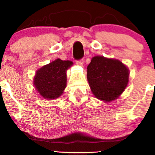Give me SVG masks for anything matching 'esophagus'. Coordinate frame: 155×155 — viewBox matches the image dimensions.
<instances>
[{
	"label": "esophagus",
	"mask_w": 155,
	"mask_h": 155,
	"mask_svg": "<svg viewBox=\"0 0 155 155\" xmlns=\"http://www.w3.org/2000/svg\"><path fill=\"white\" fill-rule=\"evenodd\" d=\"M76 64L79 66H83L84 64V61L83 60H79V61H76Z\"/></svg>",
	"instance_id": "34e87169"
}]
</instances>
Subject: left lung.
<instances>
[{
    "instance_id": "left-lung-1",
    "label": "left lung",
    "mask_w": 155,
    "mask_h": 155,
    "mask_svg": "<svg viewBox=\"0 0 155 155\" xmlns=\"http://www.w3.org/2000/svg\"><path fill=\"white\" fill-rule=\"evenodd\" d=\"M87 69L91 90L99 100L106 102L115 100L128 84V68L119 60L95 56Z\"/></svg>"
}]
</instances>
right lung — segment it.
I'll use <instances>...</instances> for the list:
<instances>
[{"instance_id": "1", "label": "right lung", "mask_w": 155, "mask_h": 155, "mask_svg": "<svg viewBox=\"0 0 155 155\" xmlns=\"http://www.w3.org/2000/svg\"><path fill=\"white\" fill-rule=\"evenodd\" d=\"M72 64L71 61L58 58L37 71L34 84L41 96L49 100L60 97L66 87V71Z\"/></svg>"}]
</instances>
